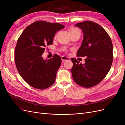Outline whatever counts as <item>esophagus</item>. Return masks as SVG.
Listing matches in <instances>:
<instances>
[{
	"label": "esophagus",
	"mask_w": 125,
	"mask_h": 125,
	"mask_svg": "<svg viewBox=\"0 0 125 125\" xmlns=\"http://www.w3.org/2000/svg\"><path fill=\"white\" fill-rule=\"evenodd\" d=\"M61 58H62V60H63V61H66V60H68L70 59V58L69 57H68L65 56H62Z\"/></svg>",
	"instance_id": "1"
}]
</instances>
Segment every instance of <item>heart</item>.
<instances>
[{
  "label": "heart",
  "instance_id": "b5f03b06",
  "mask_svg": "<svg viewBox=\"0 0 125 125\" xmlns=\"http://www.w3.org/2000/svg\"><path fill=\"white\" fill-rule=\"evenodd\" d=\"M77 29H76V28H73V27H71V28H70V29H69V32L70 31H73V30H77Z\"/></svg>",
  "mask_w": 125,
  "mask_h": 125
}]
</instances>
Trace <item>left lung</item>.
Returning <instances> with one entry per match:
<instances>
[{
  "mask_svg": "<svg viewBox=\"0 0 125 125\" xmlns=\"http://www.w3.org/2000/svg\"><path fill=\"white\" fill-rule=\"evenodd\" d=\"M83 33L77 56L85 57L84 64L71 58L73 66L71 73L74 82L84 88L99 84L111 69L113 60V46L111 39L105 30L92 21L77 23Z\"/></svg>",
  "mask_w": 125,
  "mask_h": 125,
  "instance_id": "1",
  "label": "left lung"
}]
</instances>
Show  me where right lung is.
Instances as JSON below:
<instances>
[{
	"instance_id": "obj_1",
	"label": "right lung",
	"mask_w": 125,
	"mask_h": 125,
	"mask_svg": "<svg viewBox=\"0 0 125 125\" xmlns=\"http://www.w3.org/2000/svg\"><path fill=\"white\" fill-rule=\"evenodd\" d=\"M65 28L59 23L44 21L33 22L22 33L14 51L15 63L24 80L33 88L43 90L55 82L62 59L55 54L44 59L45 47L52 45L56 33Z\"/></svg>"
}]
</instances>
